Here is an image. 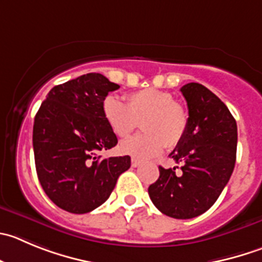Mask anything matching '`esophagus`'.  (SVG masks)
<instances>
[{
	"mask_svg": "<svg viewBox=\"0 0 262 262\" xmlns=\"http://www.w3.org/2000/svg\"><path fill=\"white\" fill-rule=\"evenodd\" d=\"M131 164H133V167H138V166H140V164H141V161H140V159H138V158H133V159H131Z\"/></svg>",
	"mask_w": 262,
	"mask_h": 262,
	"instance_id": "obj_1",
	"label": "esophagus"
}]
</instances>
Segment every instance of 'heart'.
Returning a JSON list of instances; mask_svg holds the SVG:
<instances>
[{"mask_svg":"<svg viewBox=\"0 0 262 262\" xmlns=\"http://www.w3.org/2000/svg\"><path fill=\"white\" fill-rule=\"evenodd\" d=\"M103 116L114 135L128 138L141 122L145 134L121 144V150L139 158H148L162 151L164 145L173 146L183 139L188 128L185 106L172 100L170 92L144 89L126 96L122 103L108 96L103 103Z\"/></svg>","mask_w":262,"mask_h":262,"instance_id":"b5f03b06","label":"heart"}]
</instances>
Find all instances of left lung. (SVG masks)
Wrapping results in <instances>:
<instances>
[{
  "label": "left lung",
  "instance_id": "obj_1",
  "mask_svg": "<svg viewBox=\"0 0 262 262\" xmlns=\"http://www.w3.org/2000/svg\"><path fill=\"white\" fill-rule=\"evenodd\" d=\"M189 109L185 135L170 154L183 163L180 173L159 166V178L148 188L157 208L173 219H193L217 201L236 158V122L228 106L203 84L180 89Z\"/></svg>",
  "mask_w": 262,
  "mask_h": 262
}]
</instances>
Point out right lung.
Here are the masks:
<instances>
[{"instance_id":"add662e5","label":"right lung","mask_w":262,"mask_h":262,"mask_svg":"<svg viewBox=\"0 0 262 262\" xmlns=\"http://www.w3.org/2000/svg\"><path fill=\"white\" fill-rule=\"evenodd\" d=\"M119 86L87 73L52 87L33 124L36 171L42 189L61 210L87 213L109 198L128 156L103 158L118 140L103 116V103Z\"/></svg>"}]
</instances>
